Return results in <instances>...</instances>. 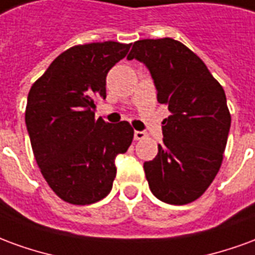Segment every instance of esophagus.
<instances>
[{"instance_id":"34e87169","label":"esophagus","mask_w":255,"mask_h":255,"mask_svg":"<svg viewBox=\"0 0 255 255\" xmlns=\"http://www.w3.org/2000/svg\"><path fill=\"white\" fill-rule=\"evenodd\" d=\"M133 138H135V140H142V139L146 138V132H143V131H135L133 132Z\"/></svg>"}]
</instances>
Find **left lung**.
<instances>
[{"instance_id":"8db88e82","label":"left lung","mask_w":255,"mask_h":255,"mask_svg":"<svg viewBox=\"0 0 255 255\" xmlns=\"http://www.w3.org/2000/svg\"><path fill=\"white\" fill-rule=\"evenodd\" d=\"M127 58L147 67L157 101L171 112L158 154L143 164L150 190L165 203L192 202L223 162L231 127L224 89L195 53L172 38L136 41Z\"/></svg>"}]
</instances>
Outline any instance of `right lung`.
<instances>
[{
	"mask_svg": "<svg viewBox=\"0 0 255 255\" xmlns=\"http://www.w3.org/2000/svg\"><path fill=\"white\" fill-rule=\"evenodd\" d=\"M120 42L69 47L32 84L25 126L36 164L63 201L90 205L105 198L116 177L115 158L126 153L128 122L95 120V98H106V75L129 50Z\"/></svg>",
	"mask_w": 255,
	"mask_h": 255,
	"instance_id": "add662e5",
	"label": "right lung"
}]
</instances>
